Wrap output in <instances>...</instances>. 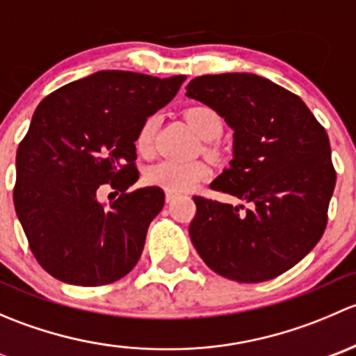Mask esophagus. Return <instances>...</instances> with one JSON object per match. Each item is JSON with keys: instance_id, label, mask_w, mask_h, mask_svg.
<instances>
[{"instance_id": "34e87169", "label": "esophagus", "mask_w": 356, "mask_h": 356, "mask_svg": "<svg viewBox=\"0 0 356 356\" xmlns=\"http://www.w3.org/2000/svg\"><path fill=\"white\" fill-rule=\"evenodd\" d=\"M174 198H175V193L165 191V200H167V203H170V201H174Z\"/></svg>"}]
</instances>
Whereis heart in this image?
Listing matches in <instances>:
<instances>
[{"instance_id": "heart-1", "label": "heart", "mask_w": 356, "mask_h": 356, "mask_svg": "<svg viewBox=\"0 0 356 356\" xmlns=\"http://www.w3.org/2000/svg\"><path fill=\"white\" fill-rule=\"evenodd\" d=\"M186 120L203 141H215L224 131L220 115L210 106H193L186 111ZM158 125L156 115H149L139 127L136 136V148L143 156L152 155ZM210 177V168L201 161L181 163L174 160H161L146 168L145 179L148 184L163 188L165 191L186 193L195 189L200 182Z\"/></svg>"}]
</instances>
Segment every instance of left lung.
<instances>
[{"label":"left lung","instance_id":"1","mask_svg":"<svg viewBox=\"0 0 356 356\" xmlns=\"http://www.w3.org/2000/svg\"><path fill=\"white\" fill-rule=\"evenodd\" d=\"M186 96L217 111L232 134L229 168L211 188L250 203L195 196L189 236L222 277L264 282L307 257L324 234L336 172L325 129L300 96L246 72L200 75Z\"/></svg>","mask_w":356,"mask_h":356}]
</instances>
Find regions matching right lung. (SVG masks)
<instances>
[{
	"mask_svg": "<svg viewBox=\"0 0 356 356\" xmlns=\"http://www.w3.org/2000/svg\"><path fill=\"white\" fill-rule=\"evenodd\" d=\"M186 75L99 70L46 96L17 152V217L42 268L74 286H103L134 268L165 193L139 179L136 136ZM103 187L121 196L110 205Z\"/></svg>",
	"mask_w": 356,
	"mask_h": 356,
	"instance_id": "1",
	"label": "right lung"
}]
</instances>
